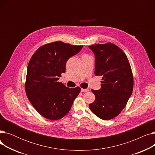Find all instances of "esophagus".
<instances>
[{
  "label": "esophagus",
  "instance_id": "34e87169",
  "mask_svg": "<svg viewBox=\"0 0 155 155\" xmlns=\"http://www.w3.org/2000/svg\"><path fill=\"white\" fill-rule=\"evenodd\" d=\"M89 91L88 88H82L81 89V92H88Z\"/></svg>",
  "mask_w": 155,
  "mask_h": 155
}]
</instances>
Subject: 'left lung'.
Here are the masks:
<instances>
[{
	"mask_svg": "<svg viewBox=\"0 0 155 155\" xmlns=\"http://www.w3.org/2000/svg\"><path fill=\"white\" fill-rule=\"evenodd\" d=\"M95 57V75L102 76L101 88L92 90L95 99L89 104L91 110L103 120L117 117L125 107L133 90V75L126 54L116 45L88 46Z\"/></svg>",
	"mask_w": 155,
	"mask_h": 155,
	"instance_id": "1",
	"label": "left lung"
}]
</instances>
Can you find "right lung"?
Masks as SVG:
<instances>
[{
    "label": "right lung",
    "mask_w": 155,
    "mask_h": 155,
    "mask_svg": "<svg viewBox=\"0 0 155 155\" xmlns=\"http://www.w3.org/2000/svg\"><path fill=\"white\" fill-rule=\"evenodd\" d=\"M83 46L54 41L40 46L28 63L25 91L32 106L43 117L56 120L66 116L79 94V87L71 88L59 82L67 60Z\"/></svg>",
    "instance_id": "add662e5"
}]
</instances>
